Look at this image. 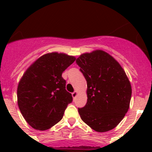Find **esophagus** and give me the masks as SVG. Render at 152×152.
<instances>
[{"label":"esophagus","mask_w":152,"mask_h":152,"mask_svg":"<svg viewBox=\"0 0 152 152\" xmlns=\"http://www.w3.org/2000/svg\"><path fill=\"white\" fill-rule=\"evenodd\" d=\"M77 92L76 91H74V92L72 93V96H73V98L76 97V96H77Z\"/></svg>","instance_id":"obj_1"}]
</instances>
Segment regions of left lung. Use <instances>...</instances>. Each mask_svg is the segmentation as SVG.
<instances>
[{
	"label": "left lung",
	"mask_w": 152,
	"mask_h": 152,
	"mask_svg": "<svg viewBox=\"0 0 152 152\" xmlns=\"http://www.w3.org/2000/svg\"><path fill=\"white\" fill-rule=\"evenodd\" d=\"M88 84V102L78 108L80 118L99 132L113 129L129 107L132 88L126 72L101 50L84 53L76 60Z\"/></svg>",
	"instance_id": "1"
}]
</instances>
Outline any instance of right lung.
<instances>
[{
	"label": "right lung",
	"mask_w": 152,
	"mask_h": 152,
	"mask_svg": "<svg viewBox=\"0 0 152 152\" xmlns=\"http://www.w3.org/2000/svg\"><path fill=\"white\" fill-rule=\"evenodd\" d=\"M75 61L73 56L52 52L41 56L23 75L17 88L18 106L33 129L45 130L62 119L73 100L66 91L63 72Z\"/></svg>",
	"instance_id": "right-lung-1"
}]
</instances>
